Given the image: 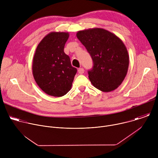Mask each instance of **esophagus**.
Returning a JSON list of instances; mask_svg holds the SVG:
<instances>
[{"mask_svg": "<svg viewBox=\"0 0 158 158\" xmlns=\"http://www.w3.org/2000/svg\"><path fill=\"white\" fill-rule=\"evenodd\" d=\"M78 73H79V74H82L84 73V69L82 68V67H81V68H79V69H78Z\"/></svg>", "mask_w": 158, "mask_h": 158, "instance_id": "esophagus-1", "label": "esophagus"}]
</instances>
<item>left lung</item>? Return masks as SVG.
I'll list each match as a JSON object with an SVG mask.
<instances>
[{
    "label": "left lung",
    "instance_id": "8db88e82",
    "mask_svg": "<svg viewBox=\"0 0 158 158\" xmlns=\"http://www.w3.org/2000/svg\"><path fill=\"white\" fill-rule=\"evenodd\" d=\"M77 37L93 59V66L87 72L92 84L103 92L118 87L129 67V55L123 41L101 28L79 31Z\"/></svg>",
    "mask_w": 158,
    "mask_h": 158
}]
</instances>
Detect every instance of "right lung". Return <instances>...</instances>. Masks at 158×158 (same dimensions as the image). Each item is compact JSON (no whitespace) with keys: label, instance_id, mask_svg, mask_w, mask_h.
Masks as SVG:
<instances>
[{"label":"right lung","instance_id":"right-lung-1","mask_svg":"<svg viewBox=\"0 0 158 158\" xmlns=\"http://www.w3.org/2000/svg\"><path fill=\"white\" fill-rule=\"evenodd\" d=\"M68 38L67 32H51L44 37L36 49L33 76L39 87L48 95L61 97L71 89L77 69L64 51Z\"/></svg>","mask_w":158,"mask_h":158}]
</instances>
